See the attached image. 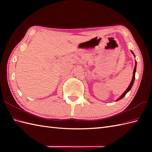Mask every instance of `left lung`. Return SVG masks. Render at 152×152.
<instances>
[{
    "mask_svg": "<svg viewBox=\"0 0 152 152\" xmlns=\"http://www.w3.org/2000/svg\"><path fill=\"white\" fill-rule=\"evenodd\" d=\"M131 52H132V53H133V55H134V53H133V51H131ZM135 66H134V70H133V78H132V80H131V82L130 83V84H129V87L127 88V89H126V91L123 93V94L121 95V96H120V97H119V99H117V101H119V100H120V99H121L123 97H124L125 96V95L127 94V93L130 91L131 90V88H132V86H133V83H134V78H135V72H136V68H137V62L135 63Z\"/></svg>",
    "mask_w": 152,
    "mask_h": 152,
    "instance_id": "1",
    "label": "left lung"
}]
</instances>
